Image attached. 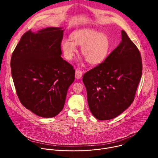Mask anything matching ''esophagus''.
Instances as JSON below:
<instances>
[{"instance_id": "obj_1", "label": "esophagus", "mask_w": 158, "mask_h": 158, "mask_svg": "<svg viewBox=\"0 0 158 158\" xmlns=\"http://www.w3.org/2000/svg\"><path fill=\"white\" fill-rule=\"evenodd\" d=\"M82 76V71L79 69H76V74H75V76H76V78L77 79H79L81 78Z\"/></svg>"}]
</instances>
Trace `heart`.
Segmentation results:
<instances>
[{
    "label": "heart",
    "instance_id": "b5f03b06",
    "mask_svg": "<svg viewBox=\"0 0 158 158\" xmlns=\"http://www.w3.org/2000/svg\"><path fill=\"white\" fill-rule=\"evenodd\" d=\"M70 39L62 41L61 46L65 57L71 60L77 52L76 46L82 47L81 54L86 61L92 65L101 63L107 56L110 42L107 35L99 31L84 29L73 32Z\"/></svg>",
    "mask_w": 158,
    "mask_h": 158
}]
</instances>
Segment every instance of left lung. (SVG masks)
I'll list each match as a JSON object with an SVG mask.
<instances>
[{
	"mask_svg": "<svg viewBox=\"0 0 158 158\" xmlns=\"http://www.w3.org/2000/svg\"><path fill=\"white\" fill-rule=\"evenodd\" d=\"M121 35L119 46L82 78L89 109L101 121L117 117L130 106L142 75L139 49L124 31Z\"/></svg>",
	"mask_w": 158,
	"mask_h": 158,
	"instance_id": "left-lung-1",
	"label": "left lung"
}]
</instances>
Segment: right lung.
I'll return each mask as SVG.
<instances>
[{"label":"right lung","mask_w":158,"mask_h":158,"mask_svg":"<svg viewBox=\"0 0 158 158\" xmlns=\"http://www.w3.org/2000/svg\"><path fill=\"white\" fill-rule=\"evenodd\" d=\"M64 30L48 27L22 36L11 57V73L20 102L35 114L52 118L62 110L73 66L61 57Z\"/></svg>","instance_id":"obj_1"}]
</instances>
